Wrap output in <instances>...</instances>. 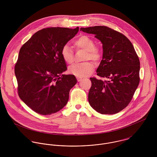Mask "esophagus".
I'll list each match as a JSON object with an SVG mask.
<instances>
[{
    "mask_svg": "<svg viewBox=\"0 0 157 157\" xmlns=\"http://www.w3.org/2000/svg\"><path fill=\"white\" fill-rule=\"evenodd\" d=\"M77 80H78V82H80V81H82V79H83V78L82 77H77Z\"/></svg>",
    "mask_w": 157,
    "mask_h": 157,
    "instance_id": "1",
    "label": "esophagus"
}]
</instances>
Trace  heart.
<instances>
[{
    "label": "heart",
    "instance_id": "obj_1",
    "mask_svg": "<svg viewBox=\"0 0 157 157\" xmlns=\"http://www.w3.org/2000/svg\"><path fill=\"white\" fill-rule=\"evenodd\" d=\"M77 49H81L86 51L85 60H91L95 62L98 61L101 57L99 49L95 46L94 40L88 36H82L77 38L74 42ZM61 54L63 59L67 63H71L74 61V53L72 48L69 45H64L62 49ZM94 66L91 62L75 63L68 68V71L78 77H84L94 72Z\"/></svg>",
    "mask_w": 157,
    "mask_h": 157
}]
</instances>
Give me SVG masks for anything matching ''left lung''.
Here are the masks:
<instances>
[{
	"instance_id": "8db88e82",
	"label": "left lung",
	"mask_w": 157,
	"mask_h": 157,
	"mask_svg": "<svg viewBox=\"0 0 157 157\" xmlns=\"http://www.w3.org/2000/svg\"><path fill=\"white\" fill-rule=\"evenodd\" d=\"M80 31L95 35L101 42L103 56L97 72L109 79L90 78V105L101 114L117 113L129 105L139 85L140 63L134 48L125 36L107 26L81 28Z\"/></svg>"
}]
</instances>
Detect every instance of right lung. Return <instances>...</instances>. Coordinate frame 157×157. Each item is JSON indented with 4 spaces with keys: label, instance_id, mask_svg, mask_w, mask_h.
I'll return each instance as SVG.
<instances>
[{
    "label": "right lung",
    "instance_id": "1",
    "mask_svg": "<svg viewBox=\"0 0 157 157\" xmlns=\"http://www.w3.org/2000/svg\"><path fill=\"white\" fill-rule=\"evenodd\" d=\"M78 29L44 28L21 48L14 68L18 94L34 111L51 115L67 104L70 90L77 80L74 75L62 74L67 67L61 51Z\"/></svg>",
    "mask_w": 157,
    "mask_h": 157
}]
</instances>
